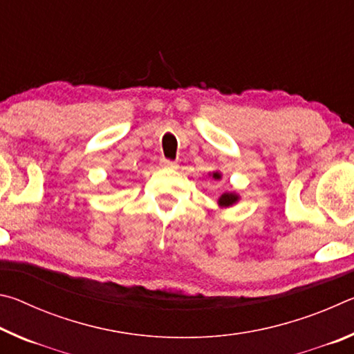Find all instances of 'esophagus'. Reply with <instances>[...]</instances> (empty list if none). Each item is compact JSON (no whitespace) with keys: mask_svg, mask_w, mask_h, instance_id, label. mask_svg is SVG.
I'll use <instances>...</instances> for the list:
<instances>
[{"mask_svg":"<svg viewBox=\"0 0 354 354\" xmlns=\"http://www.w3.org/2000/svg\"><path fill=\"white\" fill-rule=\"evenodd\" d=\"M160 165H162L164 169H178V164L175 160H170V159H160Z\"/></svg>","mask_w":354,"mask_h":354,"instance_id":"esophagus-1","label":"esophagus"}]
</instances>
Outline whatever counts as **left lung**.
I'll return each mask as SVG.
<instances>
[{"label": "left lung", "mask_w": 354, "mask_h": 354, "mask_svg": "<svg viewBox=\"0 0 354 354\" xmlns=\"http://www.w3.org/2000/svg\"><path fill=\"white\" fill-rule=\"evenodd\" d=\"M212 178L214 179H220L221 178V175L218 171H214L212 173ZM239 201V195L237 194H234V192H226V194H223L218 198V206H221V207H227V206H232V205H236V203Z\"/></svg>", "instance_id": "1"}]
</instances>
